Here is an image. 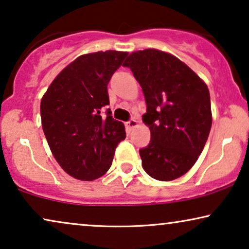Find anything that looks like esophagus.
Wrapping results in <instances>:
<instances>
[{
	"label": "esophagus",
	"mask_w": 249,
	"mask_h": 249,
	"mask_svg": "<svg viewBox=\"0 0 249 249\" xmlns=\"http://www.w3.org/2000/svg\"><path fill=\"white\" fill-rule=\"evenodd\" d=\"M136 125H137V120H135V119H130V120L125 122V127H127L128 129L135 128Z\"/></svg>",
	"instance_id": "esophagus-1"
}]
</instances>
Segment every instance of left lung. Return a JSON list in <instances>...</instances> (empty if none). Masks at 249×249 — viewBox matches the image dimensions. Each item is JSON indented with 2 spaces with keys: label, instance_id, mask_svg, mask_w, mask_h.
<instances>
[{
  "label": "left lung",
  "instance_id": "obj_1",
  "mask_svg": "<svg viewBox=\"0 0 249 249\" xmlns=\"http://www.w3.org/2000/svg\"><path fill=\"white\" fill-rule=\"evenodd\" d=\"M124 66L142 86L147 107L142 121L151 142L139 149L142 168L161 181L179 178L195 164L209 138V88L189 67L162 51H137Z\"/></svg>",
  "mask_w": 249,
  "mask_h": 249
}]
</instances>
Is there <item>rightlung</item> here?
<instances>
[{
	"label": "right lung",
	"instance_id": "1",
	"mask_svg": "<svg viewBox=\"0 0 249 249\" xmlns=\"http://www.w3.org/2000/svg\"><path fill=\"white\" fill-rule=\"evenodd\" d=\"M127 52L85 54L61 71L40 102L44 135L68 175L91 181L110 169L124 125L112 118L107 84Z\"/></svg>",
	"mask_w": 249,
	"mask_h": 249
}]
</instances>
